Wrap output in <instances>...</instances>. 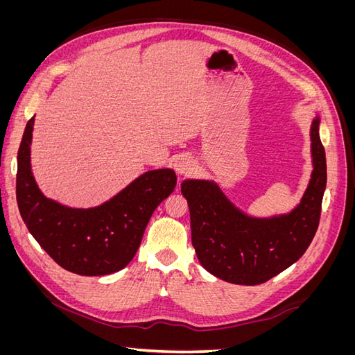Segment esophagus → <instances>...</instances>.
I'll return each instance as SVG.
<instances>
[{
    "mask_svg": "<svg viewBox=\"0 0 355 355\" xmlns=\"http://www.w3.org/2000/svg\"><path fill=\"white\" fill-rule=\"evenodd\" d=\"M173 167L178 175H188L194 170V159H192L189 155H179L173 161Z\"/></svg>",
    "mask_w": 355,
    "mask_h": 355,
    "instance_id": "obj_1",
    "label": "esophagus"
}]
</instances>
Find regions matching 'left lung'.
Returning <instances> with one entry per match:
<instances>
[{
    "label": "left lung",
    "mask_w": 355,
    "mask_h": 355,
    "mask_svg": "<svg viewBox=\"0 0 355 355\" xmlns=\"http://www.w3.org/2000/svg\"><path fill=\"white\" fill-rule=\"evenodd\" d=\"M320 116L311 124L314 170L299 206L274 218H252L225 197L211 180L188 179L180 191L188 201L191 239L200 263L228 283L256 286L270 280L305 253L318 228L326 189Z\"/></svg>",
    "instance_id": "obj_1"
}]
</instances>
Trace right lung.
Returning <instances> with one entry per match:
<instances>
[{
    "instance_id": "1",
    "label": "right lung",
    "mask_w": 355,
    "mask_h": 355,
    "mask_svg": "<svg viewBox=\"0 0 355 355\" xmlns=\"http://www.w3.org/2000/svg\"><path fill=\"white\" fill-rule=\"evenodd\" d=\"M34 116L17 153L16 198L28 231L49 256L78 275H106L133 259L158 204L176 187L171 168L145 171L98 207L72 209L42 196L31 170Z\"/></svg>"
}]
</instances>
